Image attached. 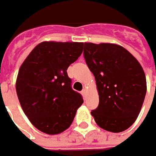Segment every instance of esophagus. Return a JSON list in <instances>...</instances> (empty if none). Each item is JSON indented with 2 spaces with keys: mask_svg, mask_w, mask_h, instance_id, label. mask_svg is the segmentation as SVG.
I'll use <instances>...</instances> for the list:
<instances>
[{
  "mask_svg": "<svg viewBox=\"0 0 156 156\" xmlns=\"http://www.w3.org/2000/svg\"><path fill=\"white\" fill-rule=\"evenodd\" d=\"M87 90L86 89V88H84V89L82 90V94H83L84 95H86V94H87Z\"/></svg>",
  "mask_w": 156,
  "mask_h": 156,
  "instance_id": "esophagus-1",
  "label": "esophagus"
}]
</instances>
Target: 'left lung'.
<instances>
[{
    "label": "left lung",
    "mask_w": 156,
    "mask_h": 156,
    "mask_svg": "<svg viewBox=\"0 0 156 156\" xmlns=\"http://www.w3.org/2000/svg\"><path fill=\"white\" fill-rule=\"evenodd\" d=\"M84 56L96 81L99 106L91 115L111 133L127 130L136 121L147 93L143 68L120 45L85 42Z\"/></svg>",
    "instance_id": "1"
}]
</instances>
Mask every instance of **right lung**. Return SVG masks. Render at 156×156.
Listing matches in <instances>:
<instances>
[{"mask_svg":"<svg viewBox=\"0 0 156 156\" xmlns=\"http://www.w3.org/2000/svg\"><path fill=\"white\" fill-rule=\"evenodd\" d=\"M83 47V42H41L19 68L16 90L20 105L42 133L55 135L67 130L84 102L67 74Z\"/></svg>","mask_w":156,"mask_h":156,"instance_id":"add662e5","label":"right lung"}]
</instances>
